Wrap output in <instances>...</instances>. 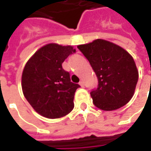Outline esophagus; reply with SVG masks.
Instances as JSON below:
<instances>
[{"label":"esophagus","mask_w":151,"mask_h":151,"mask_svg":"<svg viewBox=\"0 0 151 151\" xmlns=\"http://www.w3.org/2000/svg\"><path fill=\"white\" fill-rule=\"evenodd\" d=\"M79 85H80L81 87H83V86H84V81H81L79 82Z\"/></svg>","instance_id":"esophagus-1"}]
</instances>
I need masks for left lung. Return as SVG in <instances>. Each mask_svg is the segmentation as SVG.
I'll use <instances>...</instances> for the list:
<instances>
[{
  "instance_id": "left-lung-1",
  "label": "left lung",
  "mask_w": 151,
  "mask_h": 151,
  "mask_svg": "<svg viewBox=\"0 0 151 151\" xmlns=\"http://www.w3.org/2000/svg\"><path fill=\"white\" fill-rule=\"evenodd\" d=\"M77 48L90 62L98 80L97 88L91 91L95 106L113 111L130 101L139 79L133 57L122 47L99 38Z\"/></svg>"
}]
</instances>
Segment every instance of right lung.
Segmentation results:
<instances>
[{"instance_id": "add662e5", "label": "right lung", "mask_w": 151, "mask_h": 151, "mask_svg": "<svg viewBox=\"0 0 151 151\" xmlns=\"http://www.w3.org/2000/svg\"><path fill=\"white\" fill-rule=\"evenodd\" d=\"M74 52L70 45L48 44L37 50L24 66L23 95L45 118L59 119L74 108L75 92L80 86L71 82L69 72L62 68V63Z\"/></svg>"}]
</instances>
